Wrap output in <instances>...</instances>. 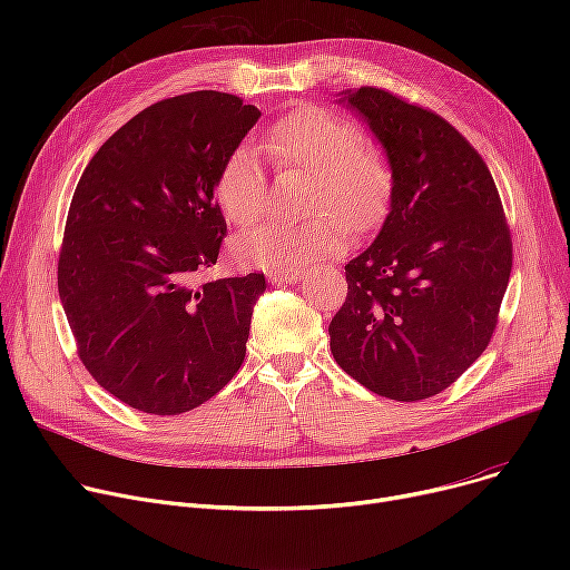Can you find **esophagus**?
<instances>
[{
	"label": "esophagus",
	"mask_w": 570,
	"mask_h": 570,
	"mask_svg": "<svg viewBox=\"0 0 570 570\" xmlns=\"http://www.w3.org/2000/svg\"><path fill=\"white\" fill-rule=\"evenodd\" d=\"M301 269H269L267 273V282L273 284H293L301 279Z\"/></svg>",
	"instance_id": "1"
}]
</instances>
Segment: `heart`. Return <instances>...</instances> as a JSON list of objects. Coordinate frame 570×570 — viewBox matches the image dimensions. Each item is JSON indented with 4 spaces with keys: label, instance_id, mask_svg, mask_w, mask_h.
<instances>
[{
    "label": "heart",
    "instance_id": "heart-1",
    "mask_svg": "<svg viewBox=\"0 0 570 570\" xmlns=\"http://www.w3.org/2000/svg\"><path fill=\"white\" fill-rule=\"evenodd\" d=\"M267 155L279 168L312 173L303 222H269L233 243L245 265L295 269L321 256L340 254L346 228H367L381 219L393 191L387 149L357 134L348 117L325 108L293 110L267 131ZM217 198L235 226L256 224L267 209V175L256 149L239 145L217 175Z\"/></svg>",
    "mask_w": 570,
    "mask_h": 570
}]
</instances>
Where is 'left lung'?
<instances>
[{"label": "left lung", "instance_id": "left-lung-1", "mask_svg": "<svg viewBox=\"0 0 570 570\" xmlns=\"http://www.w3.org/2000/svg\"><path fill=\"white\" fill-rule=\"evenodd\" d=\"M344 99L387 149L393 194L372 247L346 263L331 351L372 393L421 402L488 348L513 267L511 228L483 157L441 115L381 87Z\"/></svg>", "mask_w": 570, "mask_h": 570}]
</instances>
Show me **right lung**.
Instances as JSON below:
<instances>
[{
    "label": "right lung",
    "instance_id": "1",
    "mask_svg": "<svg viewBox=\"0 0 570 570\" xmlns=\"http://www.w3.org/2000/svg\"><path fill=\"white\" fill-rule=\"evenodd\" d=\"M261 110L200 89L157 101L89 159L57 263L78 357L119 402L177 415L215 397L245 361L263 273L198 284L226 219V157Z\"/></svg>",
    "mask_w": 570,
    "mask_h": 570
}]
</instances>
